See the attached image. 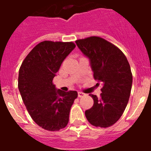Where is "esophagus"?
Wrapping results in <instances>:
<instances>
[{
	"instance_id": "esophagus-1",
	"label": "esophagus",
	"mask_w": 151,
	"mask_h": 151,
	"mask_svg": "<svg viewBox=\"0 0 151 151\" xmlns=\"http://www.w3.org/2000/svg\"><path fill=\"white\" fill-rule=\"evenodd\" d=\"M84 95H85V94H84L83 92H82V91H78V97H82V96H84Z\"/></svg>"
}]
</instances>
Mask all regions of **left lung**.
Here are the masks:
<instances>
[{
    "instance_id": "left-lung-1",
    "label": "left lung",
    "mask_w": 151,
    "mask_h": 151,
    "mask_svg": "<svg viewBox=\"0 0 151 151\" xmlns=\"http://www.w3.org/2000/svg\"><path fill=\"white\" fill-rule=\"evenodd\" d=\"M76 44L88 58L94 78L103 85L101 97L90 94L94 105L85 111V116L96 127L111 126L122 116L129 102L132 85L130 65L117 47L99 37L77 40Z\"/></svg>"
}]
</instances>
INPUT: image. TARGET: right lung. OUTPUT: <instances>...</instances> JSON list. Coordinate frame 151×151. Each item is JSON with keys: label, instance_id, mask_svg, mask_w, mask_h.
I'll use <instances>...</instances> for the list:
<instances>
[{"label": "right lung", "instance_id": "obj_1", "mask_svg": "<svg viewBox=\"0 0 151 151\" xmlns=\"http://www.w3.org/2000/svg\"><path fill=\"white\" fill-rule=\"evenodd\" d=\"M75 47L73 42L42 41L31 50L19 71L18 88L23 103L34 122L46 130L66 127L78 97L76 91H63L52 82Z\"/></svg>", "mask_w": 151, "mask_h": 151}]
</instances>
